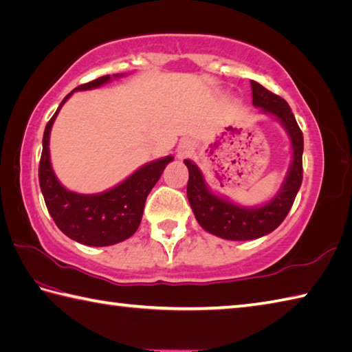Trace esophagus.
Returning a JSON list of instances; mask_svg holds the SVG:
<instances>
[{"label": "esophagus", "instance_id": "esophagus-1", "mask_svg": "<svg viewBox=\"0 0 352 352\" xmlns=\"http://www.w3.org/2000/svg\"><path fill=\"white\" fill-rule=\"evenodd\" d=\"M185 155H188V148L182 147V148H181V151H179V156H185Z\"/></svg>", "mask_w": 352, "mask_h": 352}]
</instances>
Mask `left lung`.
<instances>
[{
	"instance_id": "8db88e82",
	"label": "left lung",
	"mask_w": 352,
	"mask_h": 352,
	"mask_svg": "<svg viewBox=\"0 0 352 352\" xmlns=\"http://www.w3.org/2000/svg\"><path fill=\"white\" fill-rule=\"evenodd\" d=\"M251 90H253V104L263 113L279 119L283 129L287 130L293 148V161L277 195L262 207H242L214 195L205 184L202 171L197 165L190 159L184 161L190 175L187 196L196 221L205 231L227 241H251L274 231L293 207L303 177V135L288 102L280 96L271 94L256 81H251Z\"/></svg>"
}]
</instances>
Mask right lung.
Listing matches in <instances>:
<instances>
[{
	"instance_id": "1",
	"label": "right lung",
	"mask_w": 352,
	"mask_h": 352,
	"mask_svg": "<svg viewBox=\"0 0 352 352\" xmlns=\"http://www.w3.org/2000/svg\"><path fill=\"white\" fill-rule=\"evenodd\" d=\"M118 76L121 75H115V78ZM110 79V75H105L91 82L78 85L73 91L101 87ZM73 91L63 99L56 113L45 125L38 170L39 187L52 219L65 236L89 247H109L136 233L142 219L145 199L159 181L167 164L173 161V156H165L142 165L125 181L104 193L79 195L67 190L58 181L52 168L49 139L55 118Z\"/></svg>"
}]
</instances>
